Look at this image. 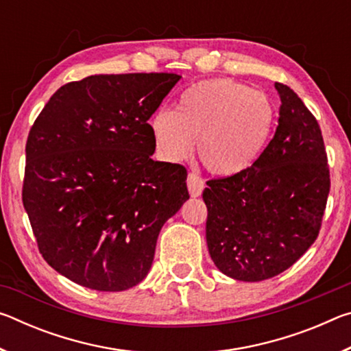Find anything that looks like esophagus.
Listing matches in <instances>:
<instances>
[{
  "mask_svg": "<svg viewBox=\"0 0 351 351\" xmlns=\"http://www.w3.org/2000/svg\"><path fill=\"white\" fill-rule=\"evenodd\" d=\"M187 187H189L190 197L197 198V197H199L201 192H203L204 180L198 173L192 171V173H189V176H187Z\"/></svg>",
  "mask_w": 351,
  "mask_h": 351,
  "instance_id": "esophagus-1",
  "label": "esophagus"
}]
</instances>
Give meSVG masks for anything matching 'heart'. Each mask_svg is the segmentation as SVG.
I'll return each instance as SVG.
<instances>
[{
	"instance_id": "b5f03b06",
	"label": "heart",
	"mask_w": 351,
	"mask_h": 351,
	"mask_svg": "<svg viewBox=\"0 0 351 351\" xmlns=\"http://www.w3.org/2000/svg\"><path fill=\"white\" fill-rule=\"evenodd\" d=\"M276 122L271 100L229 79L193 83L176 111L158 110L150 117L154 150L165 162H180L197 141L199 161L217 176L251 169L263 153Z\"/></svg>"
}]
</instances>
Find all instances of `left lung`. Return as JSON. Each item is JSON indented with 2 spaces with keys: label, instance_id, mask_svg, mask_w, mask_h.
I'll return each instance as SVG.
<instances>
[{
  "label": "left lung",
  "instance_id": "1",
  "mask_svg": "<svg viewBox=\"0 0 351 351\" xmlns=\"http://www.w3.org/2000/svg\"><path fill=\"white\" fill-rule=\"evenodd\" d=\"M274 138L251 169L207 181L206 240L217 268L241 282L276 277L316 241L330 192L320 127L283 83Z\"/></svg>",
  "mask_w": 351,
  "mask_h": 351
}]
</instances>
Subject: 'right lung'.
<instances>
[{"mask_svg": "<svg viewBox=\"0 0 351 351\" xmlns=\"http://www.w3.org/2000/svg\"><path fill=\"white\" fill-rule=\"evenodd\" d=\"M181 75L100 74L54 93L29 132L23 206L40 254L85 288L123 291L152 268L187 170L153 161L148 119Z\"/></svg>", "mask_w": 351, "mask_h": 351, "instance_id": "add662e5", "label": "right lung"}]
</instances>
